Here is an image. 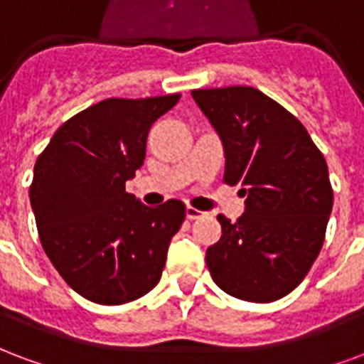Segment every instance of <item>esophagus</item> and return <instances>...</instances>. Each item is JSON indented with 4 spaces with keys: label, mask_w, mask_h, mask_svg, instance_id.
Instances as JSON below:
<instances>
[{
    "label": "esophagus",
    "mask_w": 364,
    "mask_h": 364,
    "mask_svg": "<svg viewBox=\"0 0 364 364\" xmlns=\"http://www.w3.org/2000/svg\"><path fill=\"white\" fill-rule=\"evenodd\" d=\"M185 214H187V218H189V220H198V218L204 216L203 210H196V208H193V206H187Z\"/></svg>",
    "instance_id": "esophagus-1"
}]
</instances>
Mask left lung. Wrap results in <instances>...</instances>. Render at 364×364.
<instances>
[{
    "mask_svg": "<svg viewBox=\"0 0 364 364\" xmlns=\"http://www.w3.org/2000/svg\"><path fill=\"white\" fill-rule=\"evenodd\" d=\"M223 144V181L241 185L245 214L218 216L210 276L231 297L270 303L297 287L324 243L333 193L303 123L252 86L193 90Z\"/></svg>",
    "mask_w": 364,
    "mask_h": 364,
    "instance_id": "left-lung-1",
    "label": "left lung"
}]
</instances>
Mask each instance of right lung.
Returning a JSON list of instances; mask_svg holds the SVG:
<instances>
[{"instance_id": "1", "label": "right lung", "mask_w": 364, "mask_h": 364, "mask_svg": "<svg viewBox=\"0 0 364 364\" xmlns=\"http://www.w3.org/2000/svg\"><path fill=\"white\" fill-rule=\"evenodd\" d=\"M181 94L107 98L73 115L38 156L31 206L59 276L92 303L123 305L160 282L185 204L150 208L125 191L144 164L146 136Z\"/></svg>"}]
</instances>
